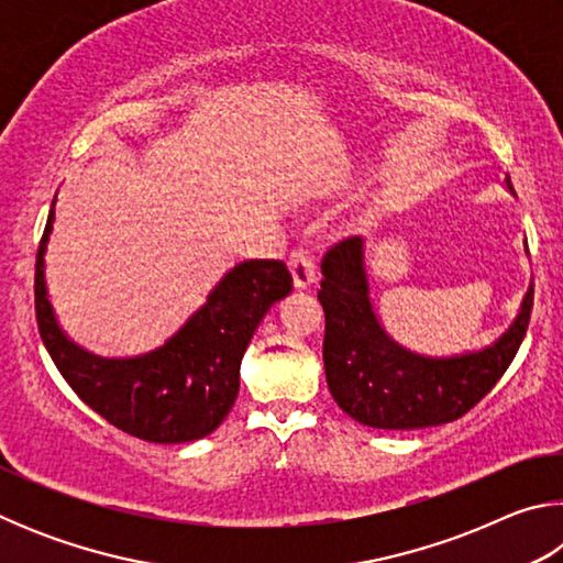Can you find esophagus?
I'll list each match as a JSON object with an SVG mask.
<instances>
[{
    "label": "esophagus",
    "mask_w": 563,
    "mask_h": 563,
    "mask_svg": "<svg viewBox=\"0 0 563 563\" xmlns=\"http://www.w3.org/2000/svg\"><path fill=\"white\" fill-rule=\"evenodd\" d=\"M288 265H290L292 285L298 290L310 288V285L316 283V263H312L308 251H302V247H298V251H292Z\"/></svg>",
    "instance_id": "esophagus-1"
}]
</instances>
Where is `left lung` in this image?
<instances>
[{
    "mask_svg": "<svg viewBox=\"0 0 563 563\" xmlns=\"http://www.w3.org/2000/svg\"><path fill=\"white\" fill-rule=\"evenodd\" d=\"M501 184L514 196L507 176ZM320 273L330 395L342 412L375 430H422L460 419L507 373L527 335L531 283L511 325L492 345L424 355L397 342L383 325L373 302L367 238L352 235L330 247Z\"/></svg>",
    "mask_w": 563,
    "mask_h": 563,
    "instance_id": "left-lung-1",
    "label": "left lung"
}]
</instances>
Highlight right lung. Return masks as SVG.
I'll list each match as a JSON object with an SVG mask.
<instances>
[{
	"instance_id": "obj_1",
	"label": "right lung",
	"mask_w": 563,
	"mask_h": 563,
	"mask_svg": "<svg viewBox=\"0 0 563 563\" xmlns=\"http://www.w3.org/2000/svg\"><path fill=\"white\" fill-rule=\"evenodd\" d=\"M56 198L36 253V322L44 347L81 402L121 432L156 444L211 434L238 397L243 352L275 302L292 290L280 261H243L228 268L174 335L158 347L103 357L69 338L46 288V247Z\"/></svg>"
}]
</instances>
